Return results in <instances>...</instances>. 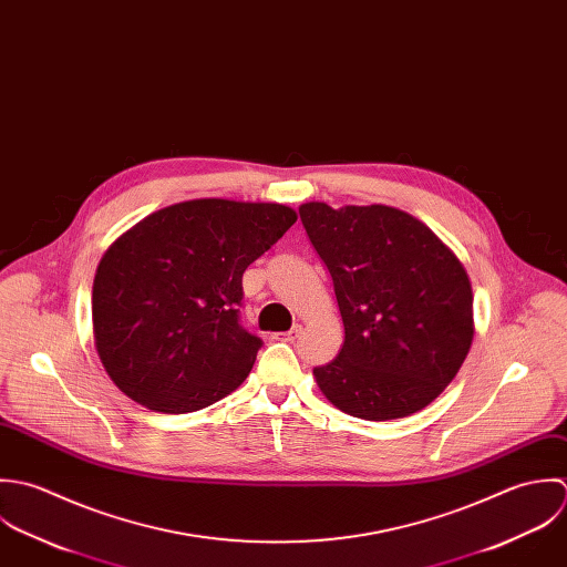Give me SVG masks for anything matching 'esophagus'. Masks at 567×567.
<instances>
[{
	"instance_id": "obj_1",
	"label": "esophagus",
	"mask_w": 567,
	"mask_h": 567,
	"mask_svg": "<svg viewBox=\"0 0 567 567\" xmlns=\"http://www.w3.org/2000/svg\"><path fill=\"white\" fill-rule=\"evenodd\" d=\"M300 333H302V329H300V327H293L291 331H285V333H274L271 338H274V340L280 341H293L300 338Z\"/></svg>"
}]
</instances>
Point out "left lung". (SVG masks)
Segmentation results:
<instances>
[{
    "label": "left lung",
    "instance_id": "obj_1",
    "mask_svg": "<svg viewBox=\"0 0 567 567\" xmlns=\"http://www.w3.org/2000/svg\"><path fill=\"white\" fill-rule=\"evenodd\" d=\"M340 307V354L313 368L320 392L363 421L427 408L473 341L471 280L452 249L405 210L372 204L300 206Z\"/></svg>",
    "mask_w": 567,
    "mask_h": 567
}]
</instances>
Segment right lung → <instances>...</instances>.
Returning <instances> with one entry per match:
<instances>
[{
    "label": "right lung",
    "instance_id": "1",
    "mask_svg": "<svg viewBox=\"0 0 567 567\" xmlns=\"http://www.w3.org/2000/svg\"><path fill=\"white\" fill-rule=\"evenodd\" d=\"M296 219L282 204L210 197L162 208L117 236L92 289L94 343L115 385L164 414L234 392L262 343L238 324L243 271Z\"/></svg>",
    "mask_w": 567,
    "mask_h": 567
}]
</instances>
